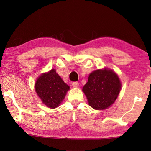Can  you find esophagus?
Masks as SVG:
<instances>
[{"label": "esophagus", "mask_w": 151, "mask_h": 151, "mask_svg": "<svg viewBox=\"0 0 151 151\" xmlns=\"http://www.w3.org/2000/svg\"><path fill=\"white\" fill-rule=\"evenodd\" d=\"M78 85H79V84H78V82H73V87L77 88V87H78Z\"/></svg>", "instance_id": "34e87169"}]
</instances>
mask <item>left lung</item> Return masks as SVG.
Wrapping results in <instances>:
<instances>
[{
    "instance_id": "left-lung-1",
    "label": "left lung",
    "mask_w": 151,
    "mask_h": 151,
    "mask_svg": "<svg viewBox=\"0 0 151 151\" xmlns=\"http://www.w3.org/2000/svg\"><path fill=\"white\" fill-rule=\"evenodd\" d=\"M121 88L118 75L108 68L98 69L88 76L83 91L89 105L95 110H104L114 103Z\"/></svg>"
}]
</instances>
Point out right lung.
Masks as SVG:
<instances>
[{
	"label": "right lung",
	"mask_w": 151,
	"mask_h": 151,
	"mask_svg": "<svg viewBox=\"0 0 151 151\" xmlns=\"http://www.w3.org/2000/svg\"><path fill=\"white\" fill-rule=\"evenodd\" d=\"M37 95L46 106L55 109L63 101L69 86L63 81L55 69L42 74L35 83Z\"/></svg>",
	"instance_id": "obj_1"
}]
</instances>
